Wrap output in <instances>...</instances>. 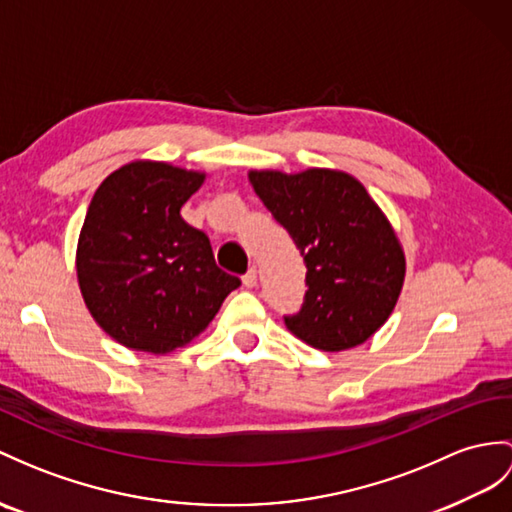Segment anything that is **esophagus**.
<instances>
[{
  "mask_svg": "<svg viewBox=\"0 0 512 512\" xmlns=\"http://www.w3.org/2000/svg\"><path fill=\"white\" fill-rule=\"evenodd\" d=\"M256 282H258V271H256V267H252V269H249V271L245 273V276H243V284L247 286V289H254Z\"/></svg>",
  "mask_w": 512,
  "mask_h": 512,
  "instance_id": "34e87169",
  "label": "esophagus"
}]
</instances>
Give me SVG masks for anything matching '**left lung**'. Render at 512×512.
<instances>
[{
    "label": "left lung",
    "instance_id": "obj_1",
    "mask_svg": "<svg viewBox=\"0 0 512 512\" xmlns=\"http://www.w3.org/2000/svg\"><path fill=\"white\" fill-rule=\"evenodd\" d=\"M249 182L308 269L302 310L284 317L286 328L323 352L363 345L391 317L404 286L406 256L391 221L339 169H252Z\"/></svg>",
    "mask_w": 512,
    "mask_h": 512
}]
</instances>
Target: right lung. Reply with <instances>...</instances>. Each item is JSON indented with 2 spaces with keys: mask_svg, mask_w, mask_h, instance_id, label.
<instances>
[{
  "mask_svg": "<svg viewBox=\"0 0 512 512\" xmlns=\"http://www.w3.org/2000/svg\"><path fill=\"white\" fill-rule=\"evenodd\" d=\"M204 171L134 160L99 184L80 230L76 271L91 317L134 352L169 354L215 319L241 280L217 267L202 230L180 217Z\"/></svg>",
  "mask_w": 512,
  "mask_h": 512,
  "instance_id": "add662e5",
  "label": "right lung"
}]
</instances>
